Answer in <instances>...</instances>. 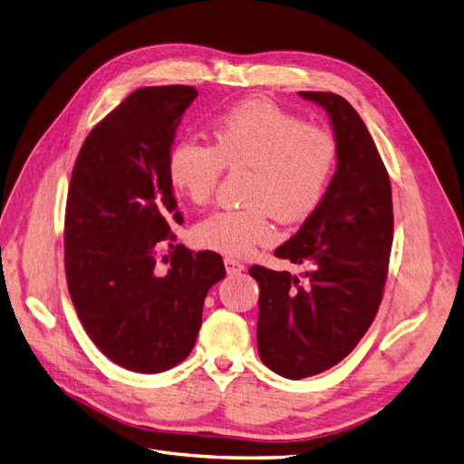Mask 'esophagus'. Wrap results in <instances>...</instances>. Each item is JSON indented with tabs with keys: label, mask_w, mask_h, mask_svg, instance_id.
Wrapping results in <instances>:
<instances>
[{
	"label": "esophagus",
	"mask_w": 464,
	"mask_h": 464,
	"mask_svg": "<svg viewBox=\"0 0 464 464\" xmlns=\"http://www.w3.org/2000/svg\"><path fill=\"white\" fill-rule=\"evenodd\" d=\"M225 268H227V275L237 276V275H241V272L245 270V265L241 263V260L227 256V258H225Z\"/></svg>",
	"instance_id": "esophagus-1"
}]
</instances>
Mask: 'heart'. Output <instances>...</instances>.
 <instances>
[{
    "label": "heart",
    "mask_w": 464,
    "mask_h": 464,
    "mask_svg": "<svg viewBox=\"0 0 464 464\" xmlns=\"http://www.w3.org/2000/svg\"><path fill=\"white\" fill-rule=\"evenodd\" d=\"M213 142L178 140L166 170L178 194L204 206L223 169L248 170L245 208L219 209L192 231L198 246L245 256L275 239V218L298 223L324 204L339 164V142L329 129L310 125L270 100H246L216 119Z\"/></svg>",
    "instance_id": "1"
}]
</instances>
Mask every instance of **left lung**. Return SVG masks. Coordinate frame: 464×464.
Instances as JSON below:
<instances>
[{
	"mask_svg": "<svg viewBox=\"0 0 464 464\" xmlns=\"http://www.w3.org/2000/svg\"><path fill=\"white\" fill-rule=\"evenodd\" d=\"M300 96L329 113L339 164L324 204L275 255L312 268L304 280L248 268L260 288V361L294 380L327 371L359 345L382 302L394 237L388 170L359 113L337 93Z\"/></svg>",
	"mask_w": 464,
	"mask_h": 464,
	"instance_id": "obj_1",
	"label": "left lung"
}]
</instances>
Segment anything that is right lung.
<instances>
[{
  "mask_svg": "<svg viewBox=\"0 0 464 464\" xmlns=\"http://www.w3.org/2000/svg\"><path fill=\"white\" fill-rule=\"evenodd\" d=\"M196 96L178 84L135 90L90 130L70 178V298L96 347L133 372H162L186 359L208 290L225 276L218 253L174 245L170 229L184 218L166 160ZM166 246L171 258L160 259Z\"/></svg>",
  "mask_w": 464,
  "mask_h": 464,
  "instance_id": "right-lung-1",
  "label": "right lung"
}]
</instances>
